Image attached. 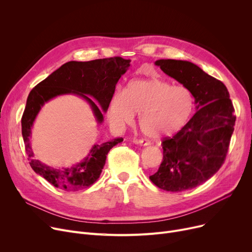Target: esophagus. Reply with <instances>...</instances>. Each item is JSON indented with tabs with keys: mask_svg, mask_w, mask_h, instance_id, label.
Instances as JSON below:
<instances>
[{
	"mask_svg": "<svg viewBox=\"0 0 252 252\" xmlns=\"http://www.w3.org/2000/svg\"><path fill=\"white\" fill-rule=\"evenodd\" d=\"M134 143L139 144V145H142V146H148V145H150V142H149L148 140H142V139H140V140L135 139V140H134Z\"/></svg>",
	"mask_w": 252,
	"mask_h": 252,
	"instance_id": "1",
	"label": "esophagus"
}]
</instances>
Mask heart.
<instances>
[{"mask_svg": "<svg viewBox=\"0 0 252 252\" xmlns=\"http://www.w3.org/2000/svg\"><path fill=\"white\" fill-rule=\"evenodd\" d=\"M194 96L185 86H174L156 77L129 82L109 105L110 121L119 127L134 123L140 113L143 133L153 139L173 136L187 124L194 110Z\"/></svg>", "mask_w": 252, "mask_h": 252, "instance_id": "1", "label": "heart"}]
</instances>
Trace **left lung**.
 Returning a JSON list of instances; mask_svg holds the SVG:
<instances>
[{
  "label": "left lung",
  "mask_w": 252,
  "mask_h": 252,
  "mask_svg": "<svg viewBox=\"0 0 252 252\" xmlns=\"http://www.w3.org/2000/svg\"><path fill=\"white\" fill-rule=\"evenodd\" d=\"M155 65L192 92L197 111L173 138L162 141V162L149 179L162 190L186 191L210 179L226 159L234 107L226 86L196 64L160 59Z\"/></svg>",
  "instance_id": "obj_1"
}]
</instances>
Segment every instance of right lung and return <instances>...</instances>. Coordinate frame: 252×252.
I'll list each match as a JSON object with an SVG mask.
<instances>
[{"instance_id": "obj_1", "label": "right lung", "mask_w": 252, "mask_h": 252, "mask_svg": "<svg viewBox=\"0 0 252 252\" xmlns=\"http://www.w3.org/2000/svg\"><path fill=\"white\" fill-rule=\"evenodd\" d=\"M130 60L122 57L96 59L87 62L69 61L37 84L30 93L21 118L22 137L30 164L37 175L53 186L74 192L92 186L100 177L105 165L106 155L115 145L124 141L116 138L101 145L95 144L84 160L70 167L55 168L34 159L31 146L32 127L36 115L51 99L61 95H76L91 106L98 124L104 121L103 112L109 107L118 79L129 67ZM94 97L98 106L88 96Z\"/></svg>"}]
</instances>
